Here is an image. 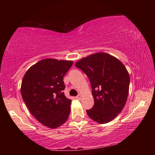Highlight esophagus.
Masks as SVG:
<instances>
[{"instance_id": "34e87169", "label": "esophagus", "mask_w": 155, "mask_h": 155, "mask_svg": "<svg viewBox=\"0 0 155 155\" xmlns=\"http://www.w3.org/2000/svg\"><path fill=\"white\" fill-rule=\"evenodd\" d=\"M76 98H77V100H81V94H78V95L76 97Z\"/></svg>"}]
</instances>
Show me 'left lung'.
Instances as JSON below:
<instances>
[{"label": "left lung", "instance_id": "obj_1", "mask_svg": "<svg viewBox=\"0 0 155 155\" xmlns=\"http://www.w3.org/2000/svg\"><path fill=\"white\" fill-rule=\"evenodd\" d=\"M90 81L94 107L86 112L99 124H106L117 116L127 102L130 77L124 65L105 52H96L75 64Z\"/></svg>", "mask_w": 155, "mask_h": 155}]
</instances>
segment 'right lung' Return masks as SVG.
Instances as JSON below:
<instances>
[{"label":"right lung","mask_w":155,"mask_h":155,"mask_svg":"<svg viewBox=\"0 0 155 155\" xmlns=\"http://www.w3.org/2000/svg\"><path fill=\"white\" fill-rule=\"evenodd\" d=\"M72 64L70 60L44 59L31 66L23 77L20 91L26 105L48 128L61 126L70 115L72 101L63 92V80Z\"/></svg>","instance_id":"obj_1"}]
</instances>
